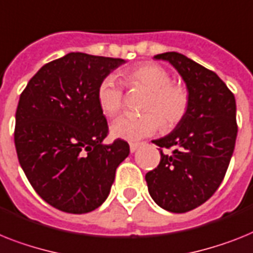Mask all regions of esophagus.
I'll return each instance as SVG.
<instances>
[{
	"mask_svg": "<svg viewBox=\"0 0 253 253\" xmlns=\"http://www.w3.org/2000/svg\"><path fill=\"white\" fill-rule=\"evenodd\" d=\"M140 145H141V144H140V143H130V150H131V153L136 152V149H137V148H139Z\"/></svg>",
	"mask_w": 253,
	"mask_h": 253,
	"instance_id": "34e87169",
	"label": "esophagus"
}]
</instances>
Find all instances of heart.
Returning a JSON list of instances; mask_svg holds the SVG:
<instances>
[{
	"mask_svg": "<svg viewBox=\"0 0 253 253\" xmlns=\"http://www.w3.org/2000/svg\"><path fill=\"white\" fill-rule=\"evenodd\" d=\"M123 84L128 87H140L149 91L140 116H123L117 118L110 131L114 137L137 140L161 130L172 128L186 116L190 95L182 84L172 82L166 68L157 63H141L127 68L120 73ZM99 108L105 116H116L123 105V94L114 78L107 77L96 91Z\"/></svg>",
	"mask_w": 253,
	"mask_h": 253,
	"instance_id": "heart-1",
	"label": "heart"
}]
</instances>
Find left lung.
Returning <instances> with one entry per match:
<instances>
[{"label": "left lung", "instance_id": "8db88e82", "mask_svg": "<svg viewBox=\"0 0 253 253\" xmlns=\"http://www.w3.org/2000/svg\"><path fill=\"white\" fill-rule=\"evenodd\" d=\"M179 72L190 95L186 116L175 130L153 143L163 153L157 169L145 175L153 201L169 212L192 211L221 184L238 132L235 97L215 72L179 52L154 56Z\"/></svg>", "mask_w": 253, "mask_h": 253}]
</instances>
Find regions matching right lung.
<instances>
[{
  "mask_svg": "<svg viewBox=\"0 0 253 253\" xmlns=\"http://www.w3.org/2000/svg\"><path fill=\"white\" fill-rule=\"evenodd\" d=\"M126 61L84 52L52 60L31 78L15 114V148L23 171L44 202L68 213L94 211L109 195L125 140L104 144L107 118L97 87Z\"/></svg>",
  "mask_w": 253,
  "mask_h": 253,
  "instance_id": "obj_1",
  "label": "right lung"
}]
</instances>
